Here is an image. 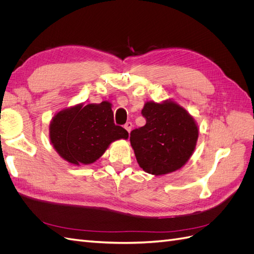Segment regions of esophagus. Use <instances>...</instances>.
Returning <instances> with one entry per match:
<instances>
[{
	"instance_id": "obj_1",
	"label": "esophagus",
	"mask_w": 254,
	"mask_h": 254,
	"mask_svg": "<svg viewBox=\"0 0 254 254\" xmlns=\"http://www.w3.org/2000/svg\"><path fill=\"white\" fill-rule=\"evenodd\" d=\"M124 128L127 130L128 132H130L131 131V129H132V123H130V122H127L126 124L124 125Z\"/></svg>"
}]
</instances>
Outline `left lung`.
I'll return each instance as SVG.
<instances>
[{"label":"left lung","instance_id":"obj_1","mask_svg":"<svg viewBox=\"0 0 254 254\" xmlns=\"http://www.w3.org/2000/svg\"><path fill=\"white\" fill-rule=\"evenodd\" d=\"M142 114L145 126L130 132L140 167L155 176L180 170L196 147L199 129L194 118L171 99L146 102Z\"/></svg>","mask_w":254,"mask_h":254}]
</instances>
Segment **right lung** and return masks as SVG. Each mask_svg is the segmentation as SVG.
Returning a JSON list of instances; mask_svg holds the SVG:
<instances>
[{
    "mask_svg": "<svg viewBox=\"0 0 254 254\" xmlns=\"http://www.w3.org/2000/svg\"><path fill=\"white\" fill-rule=\"evenodd\" d=\"M128 139L127 130L113 121L112 105L78 104L57 112L50 124V140L58 155L74 165L91 164L109 145Z\"/></svg>",
    "mask_w": 254,
    "mask_h": 254,
    "instance_id": "obj_1",
    "label": "right lung"
}]
</instances>
